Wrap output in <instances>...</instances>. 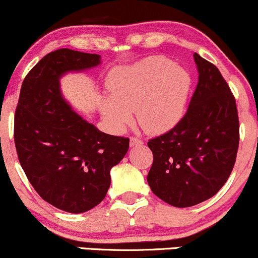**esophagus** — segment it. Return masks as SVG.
Returning a JSON list of instances; mask_svg holds the SVG:
<instances>
[{
  "mask_svg": "<svg viewBox=\"0 0 258 258\" xmlns=\"http://www.w3.org/2000/svg\"><path fill=\"white\" fill-rule=\"evenodd\" d=\"M142 144H143V140L139 139L138 137L132 136L131 138H130V145L131 146H137V145H142Z\"/></svg>",
  "mask_w": 258,
  "mask_h": 258,
  "instance_id": "esophagus-1",
  "label": "esophagus"
}]
</instances>
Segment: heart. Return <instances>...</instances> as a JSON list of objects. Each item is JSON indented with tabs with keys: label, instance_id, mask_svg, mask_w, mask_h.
I'll list each match as a JSON object with an SVG mask.
<instances>
[{
	"label": "heart",
	"instance_id": "obj_1",
	"mask_svg": "<svg viewBox=\"0 0 258 258\" xmlns=\"http://www.w3.org/2000/svg\"><path fill=\"white\" fill-rule=\"evenodd\" d=\"M106 87L110 97L101 101L103 119L115 132L132 121L136 110L139 125L149 133L174 128L187 108L191 78L183 68L164 57H149L112 70Z\"/></svg>",
	"mask_w": 258,
	"mask_h": 258
}]
</instances>
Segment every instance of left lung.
<instances>
[{
  "label": "left lung",
  "mask_w": 258,
  "mask_h": 258,
  "mask_svg": "<svg viewBox=\"0 0 258 258\" xmlns=\"http://www.w3.org/2000/svg\"><path fill=\"white\" fill-rule=\"evenodd\" d=\"M199 82L183 118L150 139L148 183L175 207L208 200L226 183L239 145V119L232 91L214 64L194 53Z\"/></svg>",
  "instance_id": "1"
}]
</instances>
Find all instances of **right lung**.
I'll return each instance as SVG.
<instances>
[{"instance_id":"obj_1","label":"right lung","mask_w":258,"mask_h":258,"mask_svg":"<svg viewBox=\"0 0 258 258\" xmlns=\"http://www.w3.org/2000/svg\"><path fill=\"white\" fill-rule=\"evenodd\" d=\"M99 64V54L50 52L25 77L15 110V148L29 183L42 200L70 213L89 211L105 199L110 169L130 146L128 138L100 132L81 118L60 94L65 73Z\"/></svg>"}]
</instances>
